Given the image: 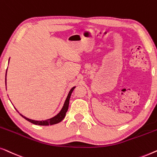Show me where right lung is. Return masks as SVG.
Returning a JSON list of instances; mask_svg holds the SVG:
<instances>
[{
  "mask_svg": "<svg viewBox=\"0 0 157 157\" xmlns=\"http://www.w3.org/2000/svg\"><path fill=\"white\" fill-rule=\"evenodd\" d=\"M8 63H9V62H8ZM6 73H7V71H6ZM75 88V87H73L71 90H70L69 93H68V94H67V98H66V100L65 101V103H64L63 107L61 109L60 112H59V113L57 114V115L53 117H52V118H50V119H48V120H39V121H37V120H31V119H29V118L26 117L22 115L21 114H21V115L23 117V118H25L26 120H28V122H31V123L34 124H36V125L48 126V125L56 124L60 122L61 121L63 120L64 118H65L66 112H67V109H68V107H69V101H70V96H71L72 92L74 90ZM17 112H18V111H17Z\"/></svg>",
  "mask_w": 157,
  "mask_h": 157,
  "instance_id": "right-lung-1",
  "label": "right lung"
}]
</instances>
